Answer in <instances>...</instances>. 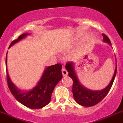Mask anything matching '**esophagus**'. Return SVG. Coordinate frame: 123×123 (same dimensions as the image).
Masks as SVG:
<instances>
[{
  "instance_id": "34e87169",
  "label": "esophagus",
  "mask_w": 123,
  "mask_h": 123,
  "mask_svg": "<svg viewBox=\"0 0 123 123\" xmlns=\"http://www.w3.org/2000/svg\"><path fill=\"white\" fill-rule=\"evenodd\" d=\"M62 74L64 76H67L68 75V72L66 70V69L64 67H63L62 69Z\"/></svg>"
}]
</instances>
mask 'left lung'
Returning <instances> with one entry per match:
<instances>
[{
	"mask_svg": "<svg viewBox=\"0 0 123 123\" xmlns=\"http://www.w3.org/2000/svg\"><path fill=\"white\" fill-rule=\"evenodd\" d=\"M103 41L111 45V42L106 35L102 34ZM65 68L68 72V76L73 80V84L72 88L73 98L78 104L85 107H90L99 103L107 95L111 90L117 74V67L115 65V72L111 82L106 87L100 90H92L86 88L80 82L74 69V64L73 62H69L65 65Z\"/></svg>",
	"mask_w": 123,
	"mask_h": 123,
	"instance_id": "left-lung-1",
	"label": "left lung"
}]
</instances>
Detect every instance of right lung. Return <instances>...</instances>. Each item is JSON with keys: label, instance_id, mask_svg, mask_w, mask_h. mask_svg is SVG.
<instances>
[{"label": "right lung", "instance_id": "obj_1", "mask_svg": "<svg viewBox=\"0 0 123 123\" xmlns=\"http://www.w3.org/2000/svg\"><path fill=\"white\" fill-rule=\"evenodd\" d=\"M28 35H30L29 33H27L19 36L17 39L11 42L9 49ZM7 53L6 56V69L8 84L11 93L16 99L25 106L33 109L42 108L49 104L55 86L62 78L61 64H56L46 67L41 79L35 87L31 90H23L19 89L10 79L7 69Z\"/></svg>", "mask_w": 123, "mask_h": 123}]
</instances>
